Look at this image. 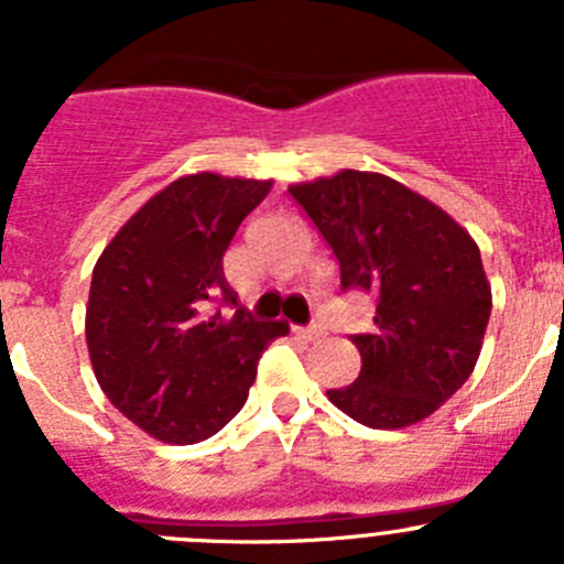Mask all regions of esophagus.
<instances>
[{
	"label": "esophagus",
	"mask_w": 564,
	"mask_h": 564,
	"mask_svg": "<svg viewBox=\"0 0 564 564\" xmlns=\"http://www.w3.org/2000/svg\"><path fill=\"white\" fill-rule=\"evenodd\" d=\"M299 336H305L307 341H318V338L325 336V327H322V325H307V327H299Z\"/></svg>",
	"instance_id": "1"
}]
</instances>
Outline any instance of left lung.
<instances>
[{
  "label": "left lung",
  "mask_w": 564,
  "mask_h": 564,
  "mask_svg": "<svg viewBox=\"0 0 564 564\" xmlns=\"http://www.w3.org/2000/svg\"><path fill=\"white\" fill-rule=\"evenodd\" d=\"M288 192L341 268V291L376 299L352 383L327 390L344 415L401 430L449 401L475 370L491 316L480 248L449 214L387 174L344 169Z\"/></svg>",
  "instance_id": "1"
}]
</instances>
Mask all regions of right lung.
<instances>
[{"label": "right lung", "mask_w": 564, "mask_h": 564, "mask_svg": "<svg viewBox=\"0 0 564 564\" xmlns=\"http://www.w3.org/2000/svg\"><path fill=\"white\" fill-rule=\"evenodd\" d=\"M268 192L271 181L188 174L129 217L96 262L93 370L115 410L158 441L217 435L242 410L262 350L288 333L239 311L223 273L228 242Z\"/></svg>", "instance_id": "right-lung-1"}]
</instances>
